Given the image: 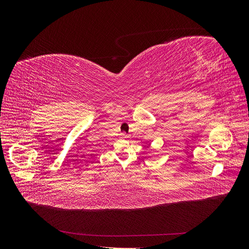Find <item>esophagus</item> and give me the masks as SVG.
I'll list each match as a JSON object with an SVG mask.
<instances>
[{"instance_id":"1","label":"esophagus","mask_w":249,"mask_h":249,"mask_svg":"<svg viewBox=\"0 0 249 249\" xmlns=\"http://www.w3.org/2000/svg\"><path fill=\"white\" fill-rule=\"evenodd\" d=\"M122 137H123V138H126L127 135H126L125 133H122Z\"/></svg>"}]
</instances>
